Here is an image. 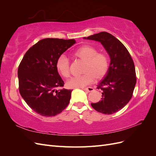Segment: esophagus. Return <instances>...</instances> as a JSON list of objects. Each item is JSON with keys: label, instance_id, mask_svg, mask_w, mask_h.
I'll use <instances>...</instances> for the list:
<instances>
[{"label": "esophagus", "instance_id": "obj_1", "mask_svg": "<svg viewBox=\"0 0 156 156\" xmlns=\"http://www.w3.org/2000/svg\"><path fill=\"white\" fill-rule=\"evenodd\" d=\"M83 90L86 91V92H92L94 90V88L92 87H88V88H83Z\"/></svg>", "mask_w": 156, "mask_h": 156}]
</instances>
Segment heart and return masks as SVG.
<instances>
[{
	"instance_id": "b5f03b06",
	"label": "heart",
	"mask_w": 156,
	"mask_h": 156,
	"mask_svg": "<svg viewBox=\"0 0 156 156\" xmlns=\"http://www.w3.org/2000/svg\"><path fill=\"white\" fill-rule=\"evenodd\" d=\"M73 57L84 62L81 76L71 78L67 83L69 88H83L92 83L94 78L100 80L107 75L109 68V59L104 52H98V49L90 45H84L75 50ZM70 62L66 56L62 55L56 61V68L58 73L65 78L70 75Z\"/></svg>"
}]
</instances>
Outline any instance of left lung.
Segmentation results:
<instances>
[{
  "instance_id": "8db88e82",
  "label": "left lung",
  "mask_w": 156,
  "mask_h": 156,
  "mask_svg": "<svg viewBox=\"0 0 156 156\" xmlns=\"http://www.w3.org/2000/svg\"><path fill=\"white\" fill-rule=\"evenodd\" d=\"M84 38L101 42L110 56L108 72L98 87L103 91L101 100L91 105L99 112L112 115L121 110L133 96L136 81L133 60L124 44L109 33L101 32Z\"/></svg>"
}]
</instances>
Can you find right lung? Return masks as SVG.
<instances>
[{"instance_id": "add662e5", "label": "right lung", "mask_w": 156, "mask_h": 156, "mask_svg": "<svg viewBox=\"0 0 156 156\" xmlns=\"http://www.w3.org/2000/svg\"><path fill=\"white\" fill-rule=\"evenodd\" d=\"M75 43L73 39L45 38L27 51L18 67L19 91L32 109L45 117L59 114L68 106L72 90L56 68V61Z\"/></svg>"}]
</instances>
